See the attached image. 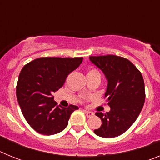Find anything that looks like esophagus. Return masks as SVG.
Wrapping results in <instances>:
<instances>
[{
	"instance_id": "obj_1",
	"label": "esophagus",
	"mask_w": 160,
	"mask_h": 160,
	"mask_svg": "<svg viewBox=\"0 0 160 160\" xmlns=\"http://www.w3.org/2000/svg\"><path fill=\"white\" fill-rule=\"evenodd\" d=\"M85 114H87V116L88 117V118H90V117H92L93 115H94V113L91 112V111H84Z\"/></svg>"
}]
</instances>
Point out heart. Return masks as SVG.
Segmentation results:
<instances>
[{"mask_svg": "<svg viewBox=\"0 0 160 160\" xmlns=\"http://www.w3.org/2000/svg\"><path fill=\"white\" fill-rule=\"evenodd\" d=\"M88 73H98V71L97 70H95V69H91V70H90V71H89Z\"/></svg>", "mask_w": 160, "mask_h": 160, "instance_id": "obj_1", "label": "heart"}]
</instances>
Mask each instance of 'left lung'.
I'll return each mask as SVG.
<instances>
[{"label":"left lung","instance_id":"8db88e82","mask_svg":"<svg viewBox=\"0 0 160 160\" xmlns=\"http://www.w3.org/2000/svg\"><path fill=\"white\" fill-rule=\"evenodd\" d=\"M90 60L104 73L108 85L105 93L111 111L96 112L101 127L94 130L103 138L123 134L135 122L145 101V87L142 73L128 59L116 55L90 56Z\"/></svg>","mask_w":160,"mask_h":160}]
</instances>
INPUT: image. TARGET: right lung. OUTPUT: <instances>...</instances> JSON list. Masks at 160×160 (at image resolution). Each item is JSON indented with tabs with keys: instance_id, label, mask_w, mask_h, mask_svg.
I'll return each instance as SVG.
<instances>
[{
	"instance_id": "add662e5",
	"label": "right lung",
	"mask_w": 160,
	"mask_h": 160,
	"mask_svg": "<svg viewBox=\"0 0 160 160\" xmlns=\"http://www.w3.org/2000/svg\"><path fill=\"white\" fill-rule=\"evenodd\" d=\"M83 58H40L25 65L18 78L16 94L22 112L37 132L51 135L68 125L72 113L78 107H62L53 100L67 76L82 62Z\"/></svg>"
}]
</instances>
